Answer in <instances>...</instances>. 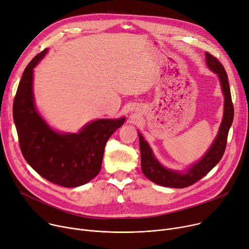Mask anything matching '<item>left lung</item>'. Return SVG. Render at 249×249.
<instances>
[{
    "mask_svg": "<svg viewBox=\"0 0 249 249\" xmlns=\"http://www.w3.org/2000/svg\"><path fill=\"white\" fill-rule=\"evenodd\" d=\"M205 60L207 67L217 75L221 91L224 96L223 117L217 135L213 140L211 146L199 160L193 163L185 170L178 171L164 167L155 157L151 147L149 146L144 137L138 132L142 172L149 180H151L158 185L164 187L184 188L194 184L195 182L204 177L220 161L225 151L228 131L231 124H232L234 116L228 77L222 64L216 58L205 52Z\"/></svg>",
    "mask_w": 249,
    "mask_h": 249,
    "instance_id": "8db88e82",
    "label": "left lung"
}]
</instances>
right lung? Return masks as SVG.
I'll return each mask as SVG.
<instances>
[{
    "label": "right lung",
    "instance_id": "obj_1",
    "mask_svg": "<svg viewBox=\"0 0 249 249\" xmlns=\"http://www.w3.org/2000/svg\"><path fill=\"white\" fill-rule=\"evenodd\" d=\"M37 55L26 67L17 90L13 117L22 154L42 177L63 187L84 185L101 170L104 149L125 117L97 119L77 133L58 132L39 113L33 92L34 68L47 54Z\"/></svg>",
    "mask_w": 249,
    "mask_h": 249
}]
</instances>
